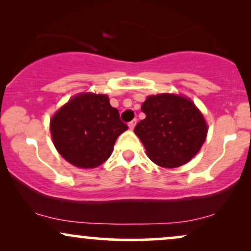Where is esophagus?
<instances>
[{
    "instance_id": "34e87169",
    "label": "esophagus",
    "mask_w": 251,
    "mask_h": 251,
    "mask_svg": "<svg viewBox=\"0 0 251 251\" xmlns=\"http://www.w3.org/2000/svg\"><path fill=\"white\" fill-rule=\"evenodd\" d=\"M135 124H137V119H134V120H132V122H129V123H128V127H129V129H133L134 126H135Z\"/></svg>"
}]
</instances>
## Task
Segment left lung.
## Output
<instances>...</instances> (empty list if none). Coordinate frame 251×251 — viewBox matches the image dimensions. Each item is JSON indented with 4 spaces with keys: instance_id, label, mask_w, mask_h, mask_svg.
<instances>
[{
    "instance_id": "left-lung-1",
    "label": "left lung",
    "mask_w": 251,
    "mask_h": 251,
    "mask_svg": "<svg viewBox=\"0 0 251 251\" xmlns=\"http://www.w3.org/2000/svg\"><path fill=\"white\" fill-rule=\"evenodd\" d=\"M142 111L146 118L135 125L134 133L148 157L162 168L174 169L190 162L205 142L208 125L189 98L169 93L150 96Z\"/></svg>"
}]
</instances>
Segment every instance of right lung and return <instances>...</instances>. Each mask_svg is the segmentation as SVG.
Masks as SVG:
<instances>
[{
    "label": "right lung",
    "instance_id": "obj_1",
    "mask_svg": "<svg viewBox=\"0 0 251 251\" xmlns=\"http://www.w3.org/2000/svg\"><path fill=\"white\" fill-rule=\"evenodd\" d=\"M127 125L106 94L80 93L50 119V133L60 154L76 168L93 169L108 159Z\"/></svg>",
    "mask_w": 251,
    "mask_h": 251
}]
</instances>
